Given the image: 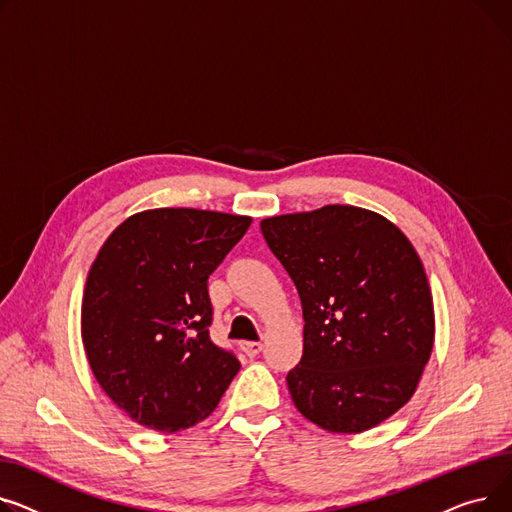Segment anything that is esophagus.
Listing matches in <instances>:
<instances>
[{
	"label": "esophagus",
	"mask_w": 512,
	"mask_h": 512,
	"mask_svg": "<svg viewBox=\"0 0 512 512\" xmlns=\"http://www.w3.org/2000/svg\"><path fill=\"white\" fill-rule=\"evenodd\" d=\"M242 351H244L248 357H256V355L262 351V343H258V341H246V343H242Z\"/></svg>",
	"instance_id": "esophagus-1"
}]
</instances>
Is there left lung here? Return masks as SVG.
Returning a JSON list of instances; mask_svg holds the SVG:
<instances>
[{"label": "left lung", "mask_w": 512, "mask_h": 512, "mask_svg": "<svg viewBox=\"0 0 512 512\" xmlns=\"http://www.w3.org/2000/svg\"><path fill=\"white\" fill-rule=\"evenodd\" d=\"M304 310V355L287 374L306 419L366 432L415 393L434 347V304L405 233L372 210L328 204L260 223Z\"/></svg>", "instance_id": "8db88e82"}]
</instances>
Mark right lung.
<instances>
[{
  "mask_svg": "<svg viewBox=\"0 0 512 512\" xmlns=\"http://www.w3.org/2000/svg\"><path fill=\"white\" fill-rule=\"evenodd\" d=\"M252 219L153 208L105 239L82 297V343L105 395L132 422L173 434L219 405L239 362L210 341L208 277Z\"/></svg>",
  "mask_w": 512,
  "mask_h": 512,
  "instance_id": "1",
  "label": "right lung"
}]
</instances>
